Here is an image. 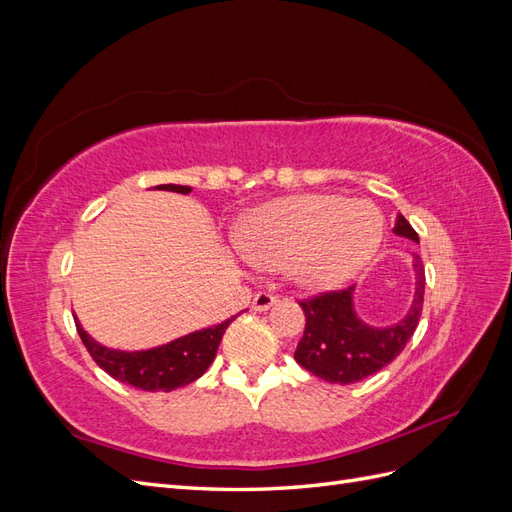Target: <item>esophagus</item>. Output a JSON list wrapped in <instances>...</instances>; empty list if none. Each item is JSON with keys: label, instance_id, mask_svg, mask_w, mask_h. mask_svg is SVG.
Wrapping results in <instances>:
<instances>
[{"label": "esophagus", "instance_id": "esophagus-1", "mask_svg": "<svg viewBox=\"0 0 512 512\" xmlns=\"http://www.w3.org/2000/svg\"><path fill=\"white\" fill-rule=\"evenodd\" d=\"M277 303V297L271 292H258L254 301H252V309L254 312H267L269 307H273Z\"/></svg>", "mask_w": 512, "mask_h": 512}]
</instances>
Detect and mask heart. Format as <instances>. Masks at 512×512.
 <instances>
[{"label":"heart","mask_w":512,"mask_h":512,"mask_svg":"<svg viewBox=\"0 0 512 512\" xmlns=\"http://www.w3.org/2000/svg\"><path fill=\"white\" fill-rule=\"evenodd\" d=\"M384 218L369 200L301 194L262 205L241 226V247L256 265L288 267L309 290H335L380 250Z\"/></svg>","instance_id":"b5f03b06"}]
</instances>
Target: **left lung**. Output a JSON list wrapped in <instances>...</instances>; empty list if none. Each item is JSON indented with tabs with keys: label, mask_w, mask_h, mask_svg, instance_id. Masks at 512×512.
I'll use <instances>...</instances> for the list:
<instances>
[{
	"label": "left lung",
	"mask_w": 512,
	"mask_h": 512,
	"mask_svg": "<svg viewBox=\"0 0 512 512\" xmlns=\"http://www.w3.org/2000/svg\"><path fill=\"white\" fill-rule=\"evenodd\" d=\"M395 235L418 243L416 230L399 215L393 228ZM416 292L410 312L391 327H369L354 312L352 292H320L299 305L305 312V331L294 350V359L314 376L333 384H352L389 365L406 348L423 314L425 267L421 256L414 254Z\"/></svg>",
	"instance_id": "1"
}]
</instances>
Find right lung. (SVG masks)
<instances>
[{
	"label": "right lung",
	"mask_w": 512,
	"mask_h": 512,
	"mask_svg": "<svg viewBox=\"0 0 512 512\" xmlns=\"http://www.w3.org/2000/svg\"><path fill=\"white\" fill-rule=\"evenodd\" d=\"M158 190L179 192V194L192 192V188H188V185H175V183L158 185ZM237 316L224 320L222 324H215V327L179 337L175 342L164 344L160 348L141 350V352H123V350H111L106 346H100L96 339H91L83 331L79 320L74 318V322H76V331L81 335V342L91 354V359H94L108 376H113L115 380L130 384L134 389H141V391L168 393L173 389H179V386L198 380L205 374L215 359V352H218L224 331Z\"/></svg>",
	"instance_id": "obj_1"
}]
</instances>
